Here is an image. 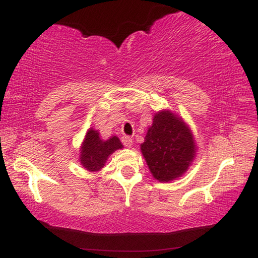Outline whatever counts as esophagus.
<instances>
[{"label":"esophagus","mask_w":258,"mask_h":258,"mask_svg":"<svg viewBox=\"0 0 258 258\" xmlns=\"http://www.w3.org/2000/svg\"><path fill=\"white\" fill-rule=\"evenodd\" d=\"M122 143L124 144L126 148H130L133 146V139L130 136H122Z\"/></svg>","instance_id":"1"}]
</instances>
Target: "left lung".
Instances as JSON below:
<instances>
[{
  "instance_id": "8db88e82",
  "label": "left lung",
  "mask_w": 258,
  "mask_h": 258,
  "mask_svg": "<svg viewBox=\"0 0 258 258\" xmlns=\"http://www.w3.org/2000/svg\"><path fill=\"white\" fill-rule=\"evenodd\" d=\"M141 151L149 170L160 182H170L184 174L196 155L191 130L170 110L154 115Z\"/></svg>"
}]
</instances>
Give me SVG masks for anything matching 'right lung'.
Segmentation results:
<instances>
[{
	"label": "right lung",
	"mask_w": 258,
	"mask_h": 258,
	"mask_svg": "<svg viewBox=\"0 0 258 258\" xmlns=\"http://www.w3.org/2000/svg\"><path fill=\"white\" fill-rule=\"evenodd\" d=\"M122 148L123 146L117 136H112L104 141L101 139L97 130L90 128L80 149V162L87 170L98 171L104 167L108 157Z\"/></svg>",
	"instance_id": "1"
}]
</instances>
